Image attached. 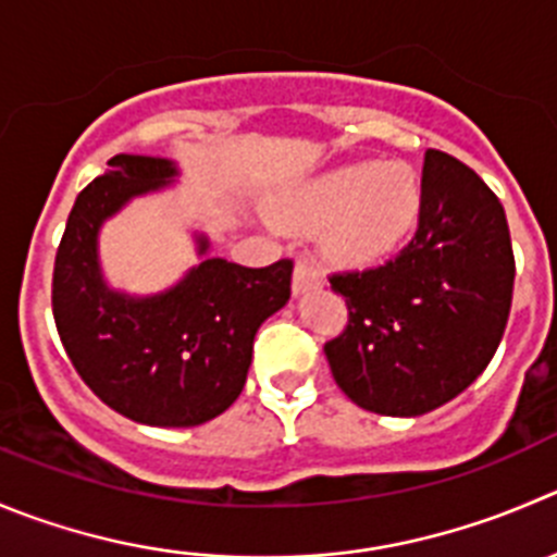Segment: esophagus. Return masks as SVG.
Masks as SVG:
<instances>
[{
	"label": "esophagus",
	"instance_id": "obj_1",
	"mask_svg": "<svg viewBox=\"0 0 557 557\" xmlns=\"http://www.w3.org/2000/svg\"><path fill=\"white\" fill-rule=\"evenodd\" d=\"M325 284V275H322V270L317 268L314 262H309V259H304V262L295 264V273H293V293L295 295H306L309 289H317Z\"/></svg>",
	"mask_w": 557,
	"mask_h": 557
}]
</instances>
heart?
<instances>
[{
  "instance_id": "1",
  "label": "heart",
  "mask_w": 557,
  "mask_h": 557,
  "mask_svg": "<svg viewBox=\"0 0 557 557\" xmlns=\"http://www.w3.org/2000/svg\"><path fill=\"white\" fill-rule=\"evenodd\" d=\"M421 188L407 166L352 163L322 174L278 208L287 226H325L327 251L347 264H369L394 251L412 230Z\"/></svg>"
}]
</instances>
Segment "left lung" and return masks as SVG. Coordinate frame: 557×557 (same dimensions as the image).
<instances>
[{
	"instance_id": "obj_1",
	"label": "left lung",
	"mask_w": 557,
	"mask_h": 557,
	"mask_svg": "<svg viewBox=\"0 0 557 557\" xmlns=\"http://www.w3.org/2000/svg\"><path fill=\"white\" fill-rule=\"evenodd\" d=\"M347 327L325 344L338 388L380 416L412 418L462 394L492 361L513 293L503 205L484 180L426 150L412 240L380 268L331 275Z\"/></svg>"
}]
</instances>
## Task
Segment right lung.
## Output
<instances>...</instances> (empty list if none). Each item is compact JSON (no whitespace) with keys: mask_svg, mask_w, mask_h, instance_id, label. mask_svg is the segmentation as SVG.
<instances>
[{"mask_svg":"<svg viewBox=\"0 0 557 557\" xmlns=\"http://www.w3.org/2000/svg\"><path fill=\"white\" fill-rule=\"evenodd\" d=\"M166 158L114 156L109 172L76 196L57 248L51 306L67 358L100 401L147 426H199L240 396L253 336L289 300L293 259L243 268L208 257L158 295H125L106 284L98 232L134 196L166 188Z\"/></svg>","mask_w":557,"mask_h":557,"instance_id":"right-lung-1","label":"right lung"}]
</instances>
